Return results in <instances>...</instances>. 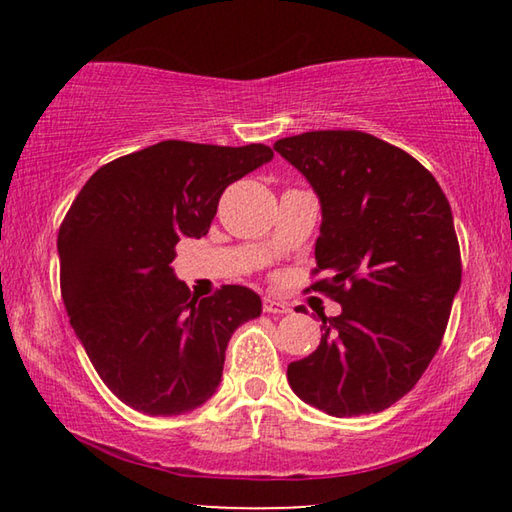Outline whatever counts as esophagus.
Returning <instances> with one entry per match:
<instances>
[{
	"label": "esophagus",
	"mask_w": 512,
	"mask_h": 512,
	"mask_svg": "<svg viewBox=\"0 0 512 512\" xmlns=\"http://www.w3.org/2000/svg\"><path fill=\"white\" fill-rule=\"evenodd\" d=\"M262 307H264L266 314H289V311H291L289 305H284V302L275 300V298H271V296L262 298Z\"/></svg>",
	"instance_id": "obj_1"
}]
</instances>
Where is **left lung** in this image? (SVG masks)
<instances>
[{"label":"left lung","instance_id":"8db88e82","mask_svg":"<svg viewBox=\"0 0 512 512\" xmlns=\"http://www.w3.org/2000/svg\"><path fill=\"white\" fill-rule=\"evenodd\" d=\"M273 149L323 207L311 275L327 277L307 291L343 307L320 314V345L289 363V384L336 418L384 411L427 370L461 287L447 196L413 155L361 131H311Z\"/></svg>","mask_w":512,"mask_h":512}]
</instances>
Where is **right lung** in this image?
<instances>
[{"instance_id": "obj_1", "label": "right lung", "mask_w": 512, "mask_h": 512, "mask_svg": "<svg viewBox=\"0 0 512 512\" xmlns=\"http://www.w3.org/2000/svg\"><path fill=\"white\" fill-rule=\"evenodd\" d=\"M271 158L264 144L158 142L103 164L67 210L58 257L69 323L131 409L180 415L210 400L232 332L262 314L239 284L198 300L171 262L180 237L207 235L225 187Z\"/></svg>"}]
</instances>
